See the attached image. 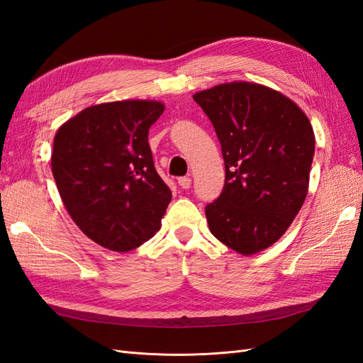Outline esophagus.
I'll return each mask as SVG.
<instances>
[{"mask_svg": "<svg viewBox=\"0 0 363 363\" xmlns=\"http://www.w3.org/2000/svg\"><path fill=\"white\" fill-rule=\"evenodd\" d=\"M191 184H192V180L189 177H180L179 179V186L182 189H189Z\"/></svg>", "mask_w": 363, "mask_h": 363, "instance_id": "34e87169", "label": "esophagus"}]
</instances>
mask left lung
<instances>
[{
	"label": "left lung",
	"mask_w": 363,
	"mask_h": 363,
	"mask_svg": "<svg viewBox=\"0 0 363 363\" xmlns=\"http://www.w3.org/2000/svg\"><path fill=\"white\" fill-rule=\"evenodd\" d=\"M212 121L225 164L221 195L207 204L212 235L242 256L284 235L309 191L315 135L291 98L268 86L230 82L194 94Z\"/></svg>",
	"instance_id": "8db88e82"
}]
</instances>
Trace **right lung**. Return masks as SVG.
Listing matches in <instances>:
<instances>
[{
	"mask_svg": "<svg viewBox=\"0 0 363 363\" xmlns=\"http://www.w3.org/2000/svg\"><path fill=\"white\" fill-rule=\"evenodd\" d=\"M163 111L155 100L95 104L54 136L60 199L82 232L107 250H135L162 225L172 195L155 168L148 130Z\"/></svg>",
	"mask_w": 363,
	"mask_h": 363,
	"instance_id": "right-lung-1",
	"label": "right lung"
}]
</instances>
